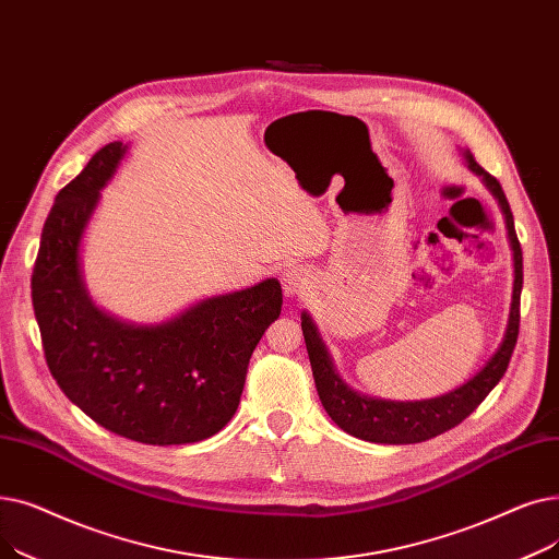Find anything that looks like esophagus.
Wrapping results in <instances>:
<instances>
[{"label":"esophagus","instance_id":"esophagus-1","mask_svg":"<svg viewBox=\"0 0 559 559\" xmlns=\"http://www.w3.org/2000/svg\"><path fill=\"white\" fill-rule=\"evenodd\" d=\"M309 284H311L309 273L305 269H300V265H288V269L282 275V288H284L286 298L302 296L305 290L309 288Z\"/></svg>","mask_w":559,"mask_h":559}]
</instances>
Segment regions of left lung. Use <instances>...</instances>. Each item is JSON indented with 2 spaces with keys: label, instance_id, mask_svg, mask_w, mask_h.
<instances>
[{
  "label": "left lung",
  "instance_id": "1",
  "mask_svg": "<svg viewBox=\"0 0 559 559\" xmlns=\"http://www.w3.org/2000/svg\"><path fill=\"white\" fill-rule=\"evenodd\" d=\"M464 156H466L468 168L475 175H480L483 181L487 183V189L496 195L504 214V223H508L510 243L514 250V294H512L508 332H504L500 348L487 361V366L460 389L439 397H430V401L395 403V401H380V397L361 395L353 391L348 384H343V380L336 376L328 348L323 345L321 336H318L309 313L305 311L302 334H305L318 395H321L325 412L332 416V420L338 425V428L357 439L373 441V443H420L437 435H443L445 430L455 428V425H460L468 414L475 412V407L485 401L489 391L500 382L504 370L510 366L514 345L519 338V323H521L519 309H521V288H523V252L516 238L512 209L508 198L502 193L500 181L477 164L471 152H464Z\"/></svg>",
  "mask_w": 559,
  "mask_h": 559
}]
</instances>
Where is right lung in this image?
<instances>
[{"label":"right lung","mask_w":559,"mask_h":559,"mask_svg":"<svg viewBox=\"0 0 559 559\" xmlns=\"http://www.w3.org/2000/svg\"><path fill=\"white\" fill-rule=\"evenodd\" d=\"M104 145L66 189L43 227L32 302L51 378L102 428L150 445L195 443L234 416L248 364L282 311V286L263 280L206 298L162 325H131L99 311L79 263L84 229L124 156Z\"/></svg>","instance_id":"obj_1"}]
</instances>
